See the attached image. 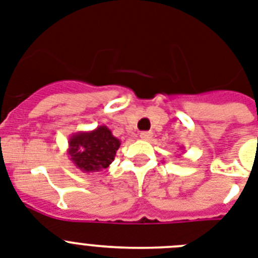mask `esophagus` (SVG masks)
I'll list each match as a JSON object with an SVG mask.
<instances>
[{
	"label": "esophagus",
	"instance_id": "esophagus-1",
	"mask_svg": "<svg viewBox=\"0 0 258 258\" xmlns=\"http://www.w3.org/2000/svg\"><path fill=\"white\" fill-rule=\"evenodd\" d=\"M152 138V133L149 131H144V133H140V139L142 140H149Z\"/></svg>",
	"mask_w": 258,
	"mask_h": 258
}]
</instances>
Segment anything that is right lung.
I'll return each instance as SVG.
<instances>
[{
	"mask_svg": "<svg viewBox=\"0 0 258 258\" xmlns=\"http://www.w3.org/2000/svg\"><path fill=\"white\" fill-rule=\"evenodd\" d=\"M120 140L112 135L107 125L92 131H79L69 136L68 155L71 161L84 173L105 169L114 161Z\"/></svg>",
	"mask_w": 258,
	"mask_h": 258,
	"instance_id": "1",
	"label": "right lung"
}]
</instances>
